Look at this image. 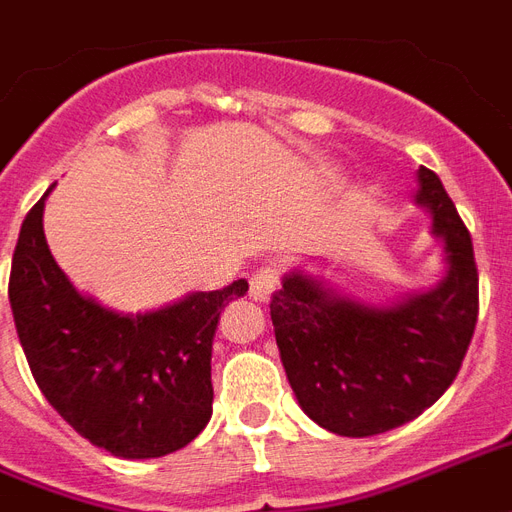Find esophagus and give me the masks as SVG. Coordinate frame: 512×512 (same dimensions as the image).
Returning <instances> with one entry per match:
<instances>
[{
    "instance_id": "esophagus-1",
    "label": "esophagus",
    "mask_w": 512,
    "mask_h": 512,
    "mask_svg": "<svg viewBox=\"0 0 512 512\" xmlns=\"http://www.w3.org/2000/svg\"><path fill=\"white\" fill-rule=\"evenodd\" d=\"M278 283L280 278L275 267H259V270L251 275V288H248V294H251V299H256V302H267V299L275 294Z\"/></svg>"
}]
</instances>
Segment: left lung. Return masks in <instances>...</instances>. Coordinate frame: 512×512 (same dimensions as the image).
Wrapping results in <instances>:
<instances>
[{
	"mask_svg": "<svg viewBox=\"0 0 512 512\" xmlns=\"http://www.w3.org/2000/svg\"><path fill=\"white\" fill-rule=\"evenodd\" d=\"M416 205L443 245L432 288L367 302L294 267L272 297L280 361L299 407L340 437L407 424L451 386L478 321V270L467 226L432 169L418 167Z\"/></svg>",
	"mask_w": 512,
	"mask_h": 512,
	"instance_id": "left-lung-1",
	"label": "left lung"
}]
</instances>
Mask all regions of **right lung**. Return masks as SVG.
Masks as SVG:
<instances>
[{
  "label": "right lung",
  "mask_w": 512,
  "mask_h": 512,
  "mask_svg": "<svg viewBox=\"0 0 512 512\" xmlns=\"http://www.w3.org/2000/svg\"><path fill=\"white\" fill-rule=\"evenodd\" d=\"M51 191L23 218L10 270V307L34 380L75 432L118 459L180 451L213 416L215 329L248 283L137 313L102 305L48 248L42 210Z\"/></svg>",
  "instance_id": "right-lung-1"
}]
</instances>
